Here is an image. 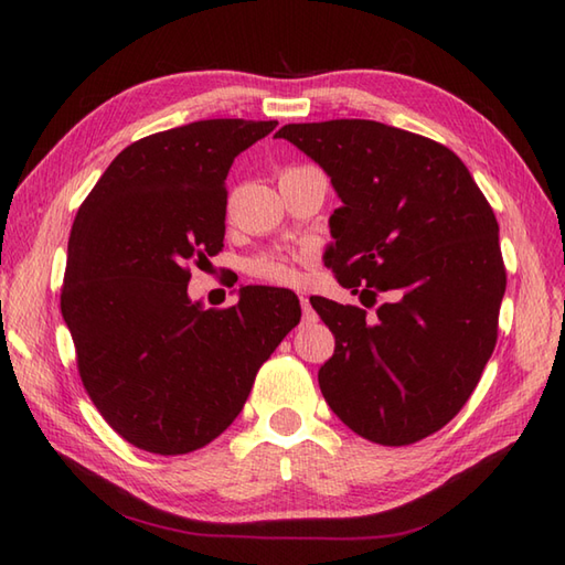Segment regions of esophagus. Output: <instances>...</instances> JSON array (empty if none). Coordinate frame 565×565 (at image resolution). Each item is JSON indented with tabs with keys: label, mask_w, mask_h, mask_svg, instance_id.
<instances>
[{
	"label": "esophagus",
	"mask_w": 565,
	"mask_h": 565,
	"mask_svg": "<svg viewBox=\"0 0 565 565\" xmlns=\"http://www.w3.org/2000/svg\"><path fill=\"white\" fill-rule=\"evenodd\" d=\"M301 313H303V322H306V326H310V322L318 320L316 310H313V306H310V301H308L306 296H301Z\"/></svg>",
	"instance_id": "34e87169"
}]
</instances>
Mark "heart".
Masks as SVG:
<instances>
[{
    "mask_svg": "<svg viewBox=\"0 0 565 565\" xmlns=\"http://www.w3.org/2000/svg\"><path fill=\"white\" fill-rule=\"evenodd\" d=\"M245 271L252 276V279L269 281V284H276V286H296V284H301V269H298V257L276 255V252H269V255L252 257L245 264Z\"/></svg>",
    "mask_w": 565,
    "mask_h": 565,
    "instance_id": "1",
    "label": "heart"
}]
</instances>
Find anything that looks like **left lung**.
Returning <instances> with one entry per match:
<instances>
[{"mask_svg": "<svg viewBox=\"0 0 565 565\" xmlns=\"http://www.w3.org/2000/svg\"><path fill=\"white\" fill-rule=\"evenodd\" d=\"M286 138L342 199L326 264L366 308L310 298L334 334L318 371L332 413L359 437L405 447L456 417L498 342L508 274L483 191L437 140L364 118L289 124ZM370 301H365V296Z\"/></svg>", "mask_w": 565, "mask_h": 565, "instance_id": "1", "label": "left lung"}]
</instances>
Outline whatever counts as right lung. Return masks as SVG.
<instances>
[{"label": "right lung", "mask_w": 565, "mask_h": 565, "mask_svg": "<svg viewBox=\"0 0 565 565\" xmlns=\"http://www.w3.org/2000/svg\"><path fill=\"white\" fill-rule=\"evenodd\" d=\"M274 128L211 118L130 142L72 223L60 310L82 386L138 449L206 447L301 320L298 298L269 286H245L231 308L186 296L191 264L223 249L227 170Z\"/></svg>", "instance_id": "1"}]
</instances>
